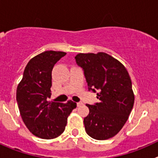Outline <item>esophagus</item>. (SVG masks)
Masks as SVG:
<instances>
[{
    "instance_id": "esophagus-1",
    "label": "esophagus",
    "mask_w": 158,
    "mask_h": 158,
    "mask_svg": "<svg viewBox=\"0 0 158 158\" xmlns=\"http://www.w3.org/2000/svg\"><path fill=\"white\" fill-rule=\"evenodd\" d=\"M81 105H83V103H82V102H78V103H77V107H80V106Z\"/></svg>"
}]
</instances>
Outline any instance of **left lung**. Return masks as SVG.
I'll use <instances>...</instances> for the list:
<instances>
[{
    "label": "left lung",
    "mask_w": 158,
    "mask_h": 158,
    "mask_svg": "<svg viewBox=\"0 0 158 158\" xmlns=\"http://www.w3.org/2000/svg\"><path fill=\"white\" fill-rule=\"evenodd\" d=\"M76 62L84 70L89 90L97 93L99 103L86 104L89 114L84 118L86 133L106 140L119 132L133 108L135 95L127 70L118 60L104 52L78 54Z\"/></svg>",
    "instance_id": "obj_1"
}]
</instances>
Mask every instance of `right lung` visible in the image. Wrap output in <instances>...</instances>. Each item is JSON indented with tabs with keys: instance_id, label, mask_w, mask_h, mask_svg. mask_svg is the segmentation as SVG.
Listing matches in <instances>:
<instances>
[{
	"instance_id": "obj_1",
	"label": "right lung",
	"mask_w": 158,
	"mask_h": 158,
	"mask_svg": "<svg viewBox=\"0 0 158 158\" xmlns=\"http://www.w3.org/2000/svg\"><path fill=\"white\" fill-rule=\"evenodd\" d=\"M66 53L47 51L32 58L26 65L16 89V101L27 129L35 136L55 139L63 133L67 118L77 104L47 101L51 96L53 67Z\"/></svg>"
}]
</instances>
